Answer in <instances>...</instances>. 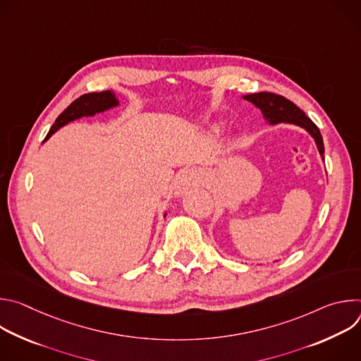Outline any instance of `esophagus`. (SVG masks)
<instances>
[{
    "instance_id": "34e87169",
    "label": "esophagus",
    "mask_w": 361,
    "mask_h": 361,
    "mask_svg": "<svg viewBox=\"0 0 361 361\" xmlns=\"http://www.w3.org/2000/svg\"><path fill=\"white\" fill-rule=\"evenodd\" d=\"M205 180H207V177H205V173L201 171V170H197V169H188V170H184L178 178H177V183H176V192L177 194H183L184 191L192 188V187H197V185H201L205 183Z\"/></svg>"
}]
</instances>
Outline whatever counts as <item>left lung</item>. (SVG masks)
Listing matches in <instances>:
<instances>
[{
  "mask_svg": "<svg viewBox=\"0 0 361 361\" xmlns=\"http://www.w3.org/2000/svg\"><path fill=\"white\" fill-rule=\"evenodd\" d=\"M243 98L250 101L251 104H254L257 109H259L263 113L264 120L270 126L283 123V124H293L304 128L313 137L317 145V149L320 152V157L324 161V144H323V137L320 134V130L294 104V102L284 98L283 95H277L273 92L248 94V95H244Z\"/></svg>",
  "mask_w": 361,
  "mask_h": 361,
  "instance_id": "obj_1",
  "label": "left lung"
}]
</instances>
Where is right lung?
<instances>
[{
	"label": "right lung",
	"instance_id": "add662e5",
	"mask_svg": "<svg viewBox=\"0 0 361 361\" xmlns=\"http://www.w3.org/2000/svg\"><path fill=\"white\" fill-rule=\"evenodd\" d=\"M120 98L113 92L111 90L102 91V92H90L84 94L80 98H77L74 102L64 110L49 128L47 137L44 141H47L54 133H57L61 127L67 126L68 123L74 120H80L82 117H94L95 114L106 113L111 109H116L120 106Z\"/></svg>",
	"mask_w": 361,
	"mask_h": 361
}]
</instances>
